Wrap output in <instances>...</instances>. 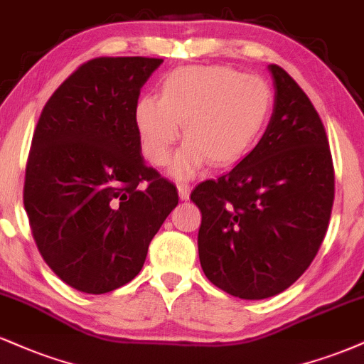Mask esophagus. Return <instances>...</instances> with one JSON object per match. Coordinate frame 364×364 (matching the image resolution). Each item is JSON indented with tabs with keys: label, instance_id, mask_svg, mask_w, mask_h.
<instances>
[{
	"label": "esophagus",
	"instance_id": "34e87169",
	"mask_svg": "<svg viewBox=\"0 0 364 364\" xmlns=\"http://www.w3.org/2000/svg\"><path fill=\"white\" fill-rule=\"evenodd\" d=\"M177 189H178V198H181L182 200L189 199V196H191V187L187 186V183H178Z\"/></svg>",
	"mask_w": 364,
	"mask_h": 364
}]
</instances>
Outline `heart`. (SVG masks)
I'll use <instances>...</instances> for the list:
<instances>
[{"instance_id":"1","label":"heart","mask_w":364,"mask_h":364,"mask_svg":"<svg viewBox=\"0 0 364 364\" xmlns=\"http://www.w3.org/2000/svg\"><path fill=\"white\" fill-rule=\"evenodd\" d=\"M274 93L266 80L228 66H186L165 76L160 98H139L134 109L141 148L153 165L170 160L173 144H187L172 173L189 177L208 161L228 166L254 148L271 117Z\"/></svg>"}]
</instances>
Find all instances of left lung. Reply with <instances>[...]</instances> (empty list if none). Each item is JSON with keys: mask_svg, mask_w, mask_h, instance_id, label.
<instances>
[{"mask_svg": "<svg viewBox=\"0 0 364 364\" xmlns=\"http://www.w3.org/2000/svg\"><path fill=\"white\" fill-rule=\"evenodd\" d=\"M274 112L259 144L218 181L191 192L200 209L199 260L213 284L242 300L284 291L315 259L334 204L322 119L300 85L269 64Z\"/></svg>", "mask_w": 364, "mask_h": 364, "instance_id": "obj_1", "label": "left lung"}]
</instances>
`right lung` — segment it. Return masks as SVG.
I'll use <instances>...</instances> for the list:
<instances>
[{"label":"right lung","mask_w":364,"mask_h":364,"mask_svg":"<svg viewBox=\"0 0 364 364\" xmlns=\"http://www.w3.org/2000/svg\"><path fill=\"white\" fill-rule=\"evenodd\" d=\"M164 59L95 58L42 109L23 206L42 259L66 284L104 294L138 276L177 187L141 156L139 92Z\"/></svg>","instance_id":"right-lung-1"}]
</instances>
